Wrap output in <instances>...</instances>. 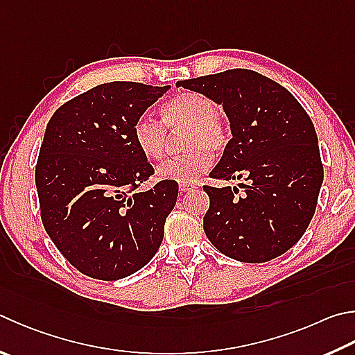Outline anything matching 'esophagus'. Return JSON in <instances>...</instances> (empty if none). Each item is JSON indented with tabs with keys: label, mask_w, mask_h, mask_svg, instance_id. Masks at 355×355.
Segmentation results:
<instances>
[{
	"label": "esophagus",
	"mask_w": 355,
	"mask_h": 355,
	"mask_svg": "<svg viewBox=\"0 0 355 355\" xmlns=\"http://www.w3.org/2000/svg\"><path fill=\"white\" fill-rule=\"evenodd\" d=\"M178 189L180 192H191L192 189H196V183H180Z\"/></svg>",
	"instance_id": "34e87169"
}]
</instances>
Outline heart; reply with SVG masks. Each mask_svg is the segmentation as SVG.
Returning a JSON list of instances; mask_svg holds the SVG:
<instances>
[{"label": "heart", "mask_w": 355, "mask_h": 355, "mask_svg": "<svg viewBox=\"0 0 355 355\" xmlns=\"http://www.w3.org/2000/svg\"><path fill=\"white\" fill-rule=\"evenodd\" d=\"M161 124L155 119L139 118L132 128L133 144L146 159L158 161L166 155L169 135L182 133L180 146L186 152L161 164L159 178L175 183H194L209 169V150L220 152L228 146L227 122L217 113L214 102L203 94L184 92L172 96L159 107Z\"/></svg>", "instance_id": "b5f03b06"}]
</instances>
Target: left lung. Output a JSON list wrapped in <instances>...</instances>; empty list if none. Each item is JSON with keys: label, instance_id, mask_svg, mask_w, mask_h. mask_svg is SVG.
I'll return each instance as SVG.
<instances>
[{"label": "left lung", "instance_id": "8db88e82", "mask_svg": "<svg viewBox=\"0 0 355 355\" xmlns=\"http://www.w3.org/2000/svg\"><path fill=\"white\" fill-rule=\"evenodd\" d=\"M223 105L233 138L212 178H243L239 189L203 186L206 237L231 259L259 263L298 242L317 209L323 183L318 138L295 96L256 71L234 68L177 82Z\"/></svg>", "mask_w": 355, "mask_h": 355}]
</instances>
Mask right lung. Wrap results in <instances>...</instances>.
Masks as SVG:
<instances>
[{"mask_svg":"<svg viewBox=\"0 0 355 355\" xmlns=\"http://www.w3.org/2000/svg\"><path fill=\"white\" fill-rule=\"evenodd\" d=\"M166 87L108 82L76 96L49 119L35 166L43 227L65 259L94 279L138 272L159 248L175 182L135 192L153 167L132 128Z\"/></svg>","mask_w":355,"mask_h":355,"instance_id":"obj_1","label":"right lung"}]
</instances>
